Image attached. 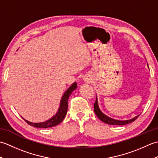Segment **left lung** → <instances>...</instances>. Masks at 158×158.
<instances>
[{
    "mask_svg": "<svg viewBox=\"0 0 158 158\" xmlns=\"http://www.w3.org/2000/svg\"><path fill=\"white\" fill-rule=\"evenodd\" d=\"M94 112L96 113V115H97V117H98L100 120L102 121L104 123H106L107 124H110V125H117V126L126 125V124L133 122L134 121H135L139 116V115L135 117L132 119H130L128 120H124V121H121V120H117V119H114L113 118H110V117L105 115V114H104L101 111V110H100V109L99 108V106H98V98H97V97L96 99V102L94 103Z\"/></svg>",
    "mask_w": 158,
    "mask_h": 158,
    "instance_id": "obj_1",
    "label": "left lung"
}]
</instances>
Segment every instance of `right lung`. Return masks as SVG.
Segmentation results:
<instances>
[{"label": "right lung", "mask_w": 158, "mask_h": 158, "mask_svg": "<svg viewBox=\"0 0 158 158\" xmlns=\"http://www.w3.org/2000/svg\"><path fill=\"white\" fill-rule=\"evenodd\" d=\"M77 87V83L75 82L69 88V89L64 94L61 100H60V107L58 109V112L56 113L54 116H53L51 119L47 120L44 122L40 123H32L26 120L23 118V119L26 121L27 123L32 126L36 127H41V128H48V127H51L58 125L60 123H61L67 113V109H68V100L70 95L71 94L72 92L75 90Z\"/></svg>", "instance_id": "1"}]
</instances>
